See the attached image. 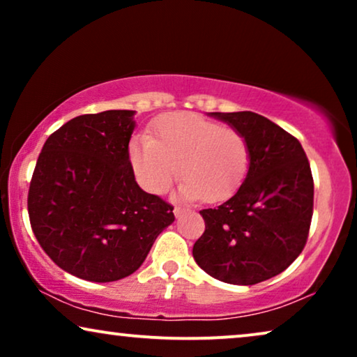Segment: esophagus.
Masks as SVG:
<instances>
[{
  "mask_svg": "<svg viewBox=\"0 0 357 357\" xmlns=\"http://www.w3.org/2000/svg\"><path fill=\"white\" fill-rule=\"evenodd\" d=\"M182 213H183V209H182V208H178V206H175V208H174V214H175V218H178L180 214H182Z\"/></svg>",
  "mask_w": 357,
  "mask_h": 357,
  "instance_id": "34e87169",
  "label": "esophagus"
}]
</instances>
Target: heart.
<instances>
[{"mask_svg": "<svg viewBox=\"0 0 357 357\" xmlns=\"http://www.w3.org/2000/svg\"><path fill=\"white\" fill-rule=\"evenodd\" d=\"M128 158L146 192H167L178 165V197L214 203L241 187L250 154L237 130L192 112H174L155 120L151 138L130 141Z\"/></svg>", "mask_w": 357, "mask_h": 357, "instance_id": "b5f03b06", "label": "heart"}]
</instances>
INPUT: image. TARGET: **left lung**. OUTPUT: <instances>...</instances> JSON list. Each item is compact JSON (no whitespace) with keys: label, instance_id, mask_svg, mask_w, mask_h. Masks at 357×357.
I'll list each match as a JSON object with an SVG mask.
<instances>
[{"label":"left lung","instance_id":"left-lung-1","mask_svg":"<svg viewBox=\"0 0 357 357\" xmlns=\"http://www.w3.org/2000/svg\"><path fill=\"white\" fill-rule=\"evenodd\" d=\"M248 146V170L236 193L199 211L203 236L193 258L203 271L229 284L250 286L284 271L309 236L314 180L299 141L253 112H211Z\"/></svg>","mask_w":357,"mask_h":357}]
</instances>
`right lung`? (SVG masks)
I'll use <instances>...</instances> for the list:
<instances>
[{
  "instance_id": "add662e5",
  "label": "right lung",
  "mask_w": 357,
  "mask_h": 357,
  "mask_svg": "<svg viewBox=\"0 0 357 357\" xmlns=\"http://www.w3.org/2000/svg\"><path fill=\"white\" fill-rule=\"evenodd\" d=\"M135 110L79 115L48 136L29 188L32 231L48 257L94 282L130 276L174 222L172 206L135 180Z\"/></svg>"
}]
</instances>
